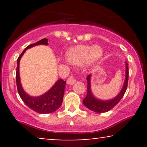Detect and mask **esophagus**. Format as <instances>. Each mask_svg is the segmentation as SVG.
<instances>
[{
	"mask_svg": "<svg viewBox=\"0 0 147 147\" xmlns=\"http://www.w3.org/2000/svg\"><path fill=\"white\" fill-rule=\"evenodd\" d=\"M75 82H76V79L72 76H70V77L68 78L67 81V84H69V85H72V84H74Z\"/></svg>",
	"mask_w": 147,
	"mask_h": 147,
	"instance_id": "1",
	"label": "esophagus"
}]
</instances>
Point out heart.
<instances>
[{"label":"heart","mask_w":147,"mask_h":147,"mask_svg":"<svg viewBox=\"0 0 147 147\" xmlns=\"http://www.w3.org/2000/svg\"><path fill=\"white\" fill-rule=\"evenodd\" d=\"M104 55V50L100 45H77L70 48L65 53L69 63L79 65L87 61L90 64L98 63Z\"/></svg>","instance_id":"1"}]
</instances>
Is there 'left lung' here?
Wrapping results in <instances>:
<instances>
[{"label":"left lung","mask_w":147,"mask_h":147,"mask_svg":"<svg viewBox=\"0 0 147 147\" xmlns=\"http://www.w3.org/2000/svg\"><path fill=\"white\" fill-rule=\"evenodd\" d=\"M125 80H124L123 86H122L121 90L119 94L115 97L112 98L110 100H104L98 99L94 96L91 89V74L87 77V95L86 98L83 100V104L88 109L98 113H103L109 111L113 108L118 102L120 101L122 98L123 97L124 94H125L126 88L128 86V64L125 62Z\"/></svg>","instance_id":"obj_1"}]
</instances>
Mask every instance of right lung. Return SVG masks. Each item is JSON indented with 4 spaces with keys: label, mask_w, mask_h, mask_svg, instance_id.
Instances as JSON below:
<instances>
[{
    "label": "right lung",
    "mask_w": 147,
    "mask_h": 147,
    "mask_svg": "<svg viewBox=\"0 0 147 147\" xmlns=\"http://www.w3.org/2000/svg\"><path fill=\"white\" fill-rule=\"evenodd\" d=\"M48 45L47 39H42L36 43L27 46L17 59V67L16 71V80L17 86L19 96L24 103L31 110L39 114H49L55 112L61 106L63 102L64 90L65 88L66 82L59 79L55 84L45 93L39 96H32L27 94L23 90L21 83L19 74V63L22 56L26 50L37 45Z\"/></svg>",
    "instance_id": "right-lung-1"
}]
</instances>
